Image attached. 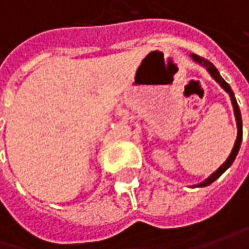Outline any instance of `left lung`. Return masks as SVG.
<instances>
[{
    "label": "left lung",
    "mask_w": 249,
    "mask_h": 249,
    "mask_svg": "<svg viewBox=\"0 0 249 249\" xmlns=\"http://www.w3.org/2000/svg\"><path fill=\"white\" fill-rule=\"evenodd\" d=\"M192 57L198 62V63H201L203 66L207 67V70L210 71V74H212L213 77L215 79V80L220 83V86L226 90L227 93L230 94L231 97V103H232V108H234V114H235V120H237V128H238V135H237V139H235V143H234V148H232V151H231V154L228 156V159H227L226 162L220 166V168L217 169L214 173H213L212 176L209 178V179H206L203 183H200L198 186H209V184H212L215 179H218L224 172H226L227 169L230 168L231 165H232V162H234V159H235V156L238 154V151H240V146H241V139H242V121H241V112H240V108H238V104H237V100H235V97H234V93H232V90H231V87L228 86V83H226V80L220 76V73H218V70L215 69V66L210 63L207 59H204V57H201V56H198V54H192Z\"/></svg>",
    "instance_id": "obj_1"
}]
</instances>
